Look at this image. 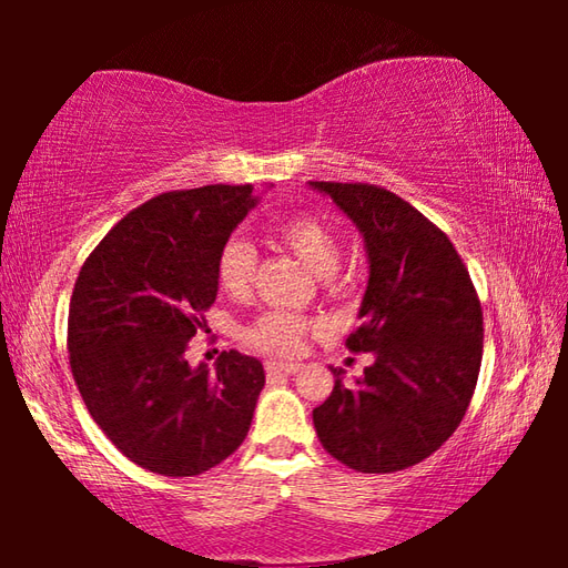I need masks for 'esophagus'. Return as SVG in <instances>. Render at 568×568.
<instances>
[{
  "mask_svg": "<svg viewBox=\"0 0 568 568\" xmlns=\"http://www.w3.org/2000/svg\"><path fill=\"white\" fill-rule=\"evenodd\" d=\"M301 363H283V361H267L265 371L267 376H275V373H283V376H291V373H297Z\"/></svg>",
  "mask_w": 568,
  "mask_h": 568,
  "instance_id": "esophagus-1",
  "label": "esophagus"
}]
</instances>
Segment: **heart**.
<instances>
[{
  "instance_id": "obj_1",
  "label": "heart",
  "mask_w": 568,
  "mask_h": 568,
  "mask_svg": "<svg viewBox=\"0 0 568 568\" xmlns=\"http://www.w3.org/2000/svg\"><path fill=\"white\" fill-rule=\"evenodd\" d=\"M273 237L301 261L307 271L328 277L338 271L341 240L335 230L313 215H295L273 227ZM255 271V250L245 240H227L217 255V283L230 295H243ZM307 323L291 313H267L250 328L247 338L275 355H293L303 343Z\"/></svg>"
}]
</instances>
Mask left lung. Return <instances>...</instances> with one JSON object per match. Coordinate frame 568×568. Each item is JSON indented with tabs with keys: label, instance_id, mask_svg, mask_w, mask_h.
I'll return each instance as SVG.
<instances>
[{
	"label": "left lung",
	"instance_id": "obj_1",
	"mask_svg": "<svg viewBox=\"0 0 568 568\" xmlns=\"http://www.w3.org/2000/svg\"><path fill=\"white\" fill-rule=\"evenodd\" d=\"M363 235L368 283L361 328L345 341L373 363L335 386L313 410L333 458L361 474L420 464L458 428L474 396L484 313L466 265L446 233L393 192L348 182H307Z\"/></svg>",
	"mask_w": 568,
	"mask_h": 568
}]
</instances>
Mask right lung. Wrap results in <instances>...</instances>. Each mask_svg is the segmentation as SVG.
<instances>
[{
  "label": "right lung",
  "mask_w": 568,
  "mask_h": 568,
  "mask_svg": "<svg viewBox=\"0 0 568 568\" xmlns=\"http://www.w3.org/2000/svg\"><path fill=\"white\" fill-rule=\"evenodd\" d=\"M257 203L253 185L152 197L102 237L74 283L67 345L77 388L104 436L152 474H205L253 423L263 363L225 351L207 368L185 351L217 297L220 250Z\"/></svg>",
  "instance_id": "1"
}]
</instances>
